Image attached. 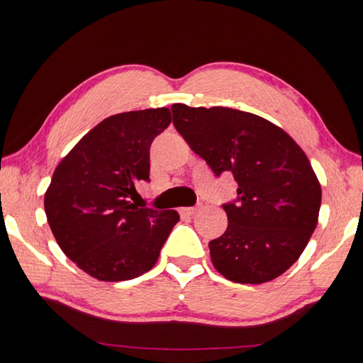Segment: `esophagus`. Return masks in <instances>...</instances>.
Wrapping results in <instances>:
<instances>
[{"instance_id": "1", "label": "esophagus", "mask_w": 363, "mask_h": 363, "mask_svg": "<svg viewBox=\"0 0 363 363\" xmlns=\"http://www.w3.org/2000/svg\"><path fill=\"white\" fill-rule=\"evenodd\" d=\"M198 211V207H181L179 213L182 217H191V215H195Z\"/></svg>"}]
</instances>
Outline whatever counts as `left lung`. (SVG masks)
<instances>
[{
	"instance_id": "obj_1",
	"label": "left lung",
	"mask_w": 363,
	"mask_h": 363,
	"mask_svg": "<svg viewBox=\"0 0 363 363\" xmlns=\"http://www.w3.org/2000/svg\"><path fill=\"white\" fill-rule=\"evenodd\" d=\"M173 125L212 172L233 173L228 229L209 242L217 272L264 284L295 264L318 223L321 187L298 143L272 121L230 107L173 104Z\"/></svg>"
}]
</instances>
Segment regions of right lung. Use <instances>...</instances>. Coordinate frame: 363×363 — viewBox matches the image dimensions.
<instances>
[{
    "label": "right lung",
    "instance_id": "obj_1",
    "mask_svg": "<svg viewBox=\"0 0 363 363\" xmlns=\"http://www.w3.org/2000/svg\"><path fill=\"white\" fill-rule=\"evenodd\" d=\"M172 123L167 107L112 115L60 160L45 194V213L60 250L82 272L117 282L156 265L179 221L176 211L130 201L150 181V146Z\"/></svg>",
    "mask_w": 363,
    "mask_h": 363
}]
</instances>
